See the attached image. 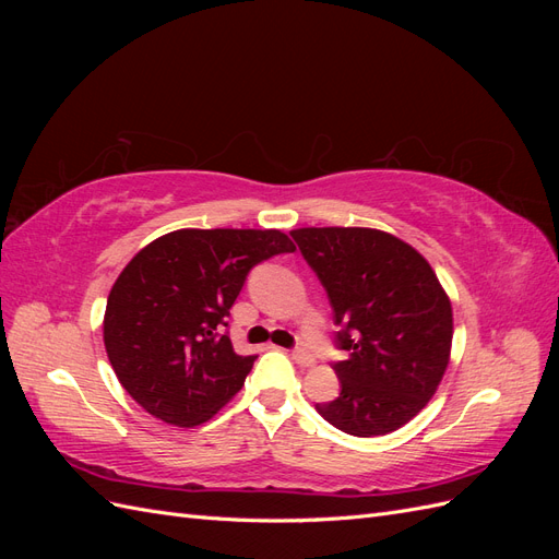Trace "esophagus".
<instances>
[{"label": "esophagus", "instance_id": "34e87169", "mask_svg": "<svg viewBox=\"0 0 559 559\" xmlns=\"http://www.w3.org/2000/svg\"><path fill=\"white\" fill-rule=\"evenodd\" d=\"M292 357H294V361H296L298 366H302V368L314 366V357H312L310 352H306V349H296V352L292 354Z\"/></svg>", "mask_w": 559, "mask_h": 559}]
</instances>
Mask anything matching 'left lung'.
Returning <instances> with one entry per match:
<instances>
[{"instance_id":"left-lung-1","label":"left lung","mask_w":559,"mask_h":559,"mask_svg":"<svg viewBox=\"0 0 559 559\" xmlns=\"http://www.w3.org/2000/svg\"><path fill=\"white\" fill-rule=\"evenodd\" d=\"M292 238L324 284L347 352L333 366L341 396L317 403L329 425L373 438L401 429L441 384L452 349V302L433 267L378 228H296Z\"/></svg>"}]
</instances>
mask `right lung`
<instances>
[{"label": "right lung", "instance_id": "obj_1", "mask_svg": "<svg viewBox=\"0 0 559 559\" xmlns=\"http://www.w3.org/2000/svg\"><path fill=\"white\" fill-rule=\"evenodd\" d=\"M282 230L181 228L140 249L114 282L105 349L118 382L175 427H198L240 392L257 357L224 331L249 270L294 251Z\"/></svg>", "mask_w": 559, "mask_h": 559}]
</instances>
